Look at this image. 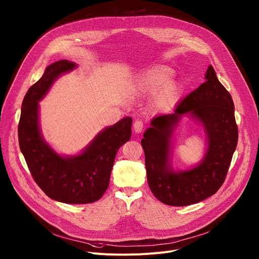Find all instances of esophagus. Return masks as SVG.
Returning <instances> with one entry per match:
<instances>
[{"instance_id":"1","label":"esophagus","mask_w":259,"mask_h":259,"mask_svg":"<svg viewBox=\"0 0 259 259\" xmlns=\"http://www.w3.org/2000/svg\"><path fill=\"white\" fill-rule=\"evenodd\" d=\"M143 127H144L143 122L140 121V120H136V121L134 122V124H133V128H134V131H135L136 133H140V132L143 130Z\"/></svg>"}]
</instances>
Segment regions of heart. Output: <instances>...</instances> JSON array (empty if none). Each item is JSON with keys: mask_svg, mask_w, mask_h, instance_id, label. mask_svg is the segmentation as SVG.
<instances>
[{"mask_svg": "<svg viewBox=\"0 0 259 259\" xmlns=\"http://www.w3.org/2000/svg\"><path fill=\"white\" fill-rule=\"evenodd\" d=\"M173 71L167 66H156L144 71L136 80L134 90L142 96L154 95L153 106L156 109L170 107L178 98L180 89L176 82L170 79Z\"/></svg>", "mask_w": 259, "mask_h": 259, "instance_id": "heart-1", "label": "heart"}]
</instances>
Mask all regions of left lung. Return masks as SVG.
<instances>
[{
    "label": "left lung",
    "mask_w": 259,
    "mask_h": 259,
    "mask_svg": "<svg viewBox=\"0 0 259 259\" xmlns=\"http://www.w3.org/2000/svg\"><path fill=\"white\" fill-rule=\"evenodd\" d=\"M206 81L180 101L173 114L153 119L141 140L147 182L154 196L170 206H188L214 195L226 180L238 143L234 101L212 65ZM191 111L208 136L206 155L191 170L174 172L167 166L168 142L181 116Z\"/></svg>",
    "instance_id": "left-lung-1"
}]
</instances>
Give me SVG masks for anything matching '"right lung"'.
<instances>
[{
	"instance_id": "obj_1",
	"label": "right lung",
	"mask_w": 259,
	"mask_h": 259,
	"mask_svg": "<svg viewBox=\"0 0 259 259\" xmlns=\"http://www.w3.org/2000/svg\"><path fill=\"white\" fill-rule=\"evenodd\" d=\"M76 63L59 60L50 64L42 78L27 90L18 124V141L29 172L51 199L66 204L98 201L108 188L116 155L131 137L132 119L124 118L99 133L79 156L63 158L43 140L39 129V101L61 73Z\"/></svg>"
}]
</instances>
